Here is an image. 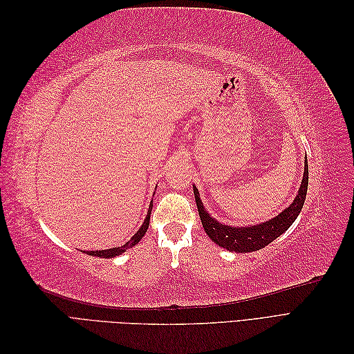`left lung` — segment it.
Returning a JSON list of instances; mask_svg holds the SVG:
<instances>
[{"mask_svg": "<svg viewBox=\"0 0 354 354\" xmlns=\"http://www.w3.org/2000/svg\"><path fill=\"white\" fill-rule=\"evenodd\" d=\"M307 186H308V165L307 158L304 160V176L301 180V186L298 189V195L292 201L291 205L285 208L281 214L276 217L270 218L269 221H264L260 224H254V226H245V227H233L226 226L214 217H211L208 211L203 208V203L199 198V192L194 186V194L196 207L199 211V217L202 227L205 229L208 238L216 242L221 248H226L234 252H252L259 251L264 246L273 242L276 238H279L282 233H285L291 224L301 212L304 205L306 195H307Z\"/></svg>", "mask_w": 354, "mask_h": 354, "instance_id": "1", "label": "left lung"}]
</instances>
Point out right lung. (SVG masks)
<instances>
[{"mask_svg": "<svg viewBox=\"0 0 354 354\" xmlns=\"http://www.w3.org/2000/svg\"><path fill=\"white\" fill-rule=\"evenodd\" d=\"M152 207L153 203L151 202V205H149V211H147V216L143 221V224L140 226V229L137 230V233L134 234V236L128 241L127 243H124L122 246H118V248H111V250H97V251H84L85 254L88 255H93V257H100V259H113V257L120 255L122 252H125L128 248H131V246L137 245L138 242H140V239L145 236V233L147 232V227H149V221H151V211H152Z\"/></svg>", "mask_w": 354, "mask_h": 354, "instance_id": "obj_1", "label": "right lung"}]
</instances>
